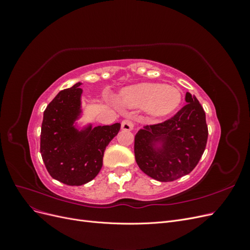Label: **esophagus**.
Wrapping results in <instances>:
<instances>
[{
    "instance_id": "1",
    "label": "esophagus",
    "mask_w": 250,
    "mask_h": 250,
    "mask_svg": "<svg viewBox=\"0 0 250 250\" xmlns=\"http://www.w3.org/2000/svg\"><path fill=\"white\" fill-rule=\"evenodd\" d=\"M133 126H134L133 122H132L131 120H129V119L123 120L122 123H121V128H122L123 130H127V131L132 130L133 129Z\"/></svg>"
}]
</instances>
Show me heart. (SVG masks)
Segmentation results:
<instances>
[{
    "mask_svg": "<svg viewBox=\"0 0 250 250\" xmlns=\"http://www.w3.org/2000/svg\"><path fill=\"white\" fill-rule=\"evenodd\" d=\"M120 101L129 107H142L151 116H167L181 103V93L173 86L160 83H141L124 88L120 93Z\"/></svg>",
    "mask_w": 250,
    "mask_h": 250,
    "instance_id": "heart-1",
    "label": "heart"
}]
</instances>
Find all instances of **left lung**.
<instances>
[{
  "label": "left lung",
  "mask_w": 250,
  "mask_h": 250,
  "mask_svg": "<svg viewBox=\"0 0 250 250\" xmlns=\"http://www.w3.org/2000/svg\"><path fill=\"white\" fill-rule=\"evenodd\" d=\"M186 102L172 118L144 126L135 134V161L144 173L158 181H173L191 173L206 149V112L190 93L186 94Z\"/></svg>",
  "instance_id": "8db88e82"
}]
</instances>
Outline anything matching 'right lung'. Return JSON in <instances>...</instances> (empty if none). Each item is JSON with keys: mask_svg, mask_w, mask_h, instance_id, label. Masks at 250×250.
<instances>
[{"mask_svg": "<svg viewBox=\"0 0 250 250\" xmlns=\"http://www.w3.org/2000/svg\"><path fill=\"white\" fill-rule=\"evenodd\" d=\"M78 82L59 92L43 111L41 153L50 175L67 186L93 180L103 165L105 148L118 134L121 124L78 130L74 123L81 113L82 89Z\"/></svg>", "mask_w": 250, "mask_h": 250, "instance_id": "right-lung-1", "label": "right lung"}]
</instances>
